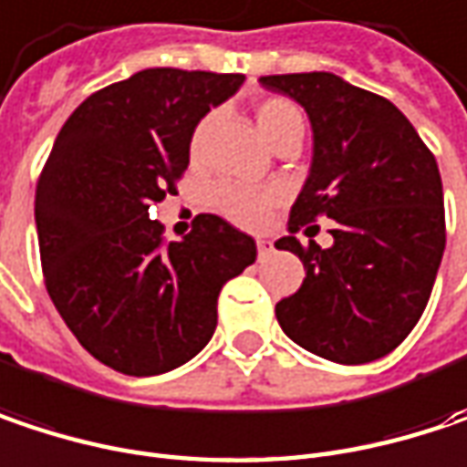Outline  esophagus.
Masks as SVG:
<instances>
[{
    "instance_id": "34e87169",
    "label": "esophagus",
    "mask_w": 467,
    "mask_h": 467,
    "mask_svg": "<svg viewBox=\"0 0 467 467\" xmlns=\"http://www.w3.org/2000/svg\"><path fill=\"white\" fill-rule=\"evenodd\" d=\"M270 251H273V243H270V240H256V254H259V259L270 256Z\"/></svg>"
}]
</instances>
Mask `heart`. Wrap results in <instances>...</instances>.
<instances>
[{
    "label": "heart",
    "mask_w": 467,
    "mask_h": 467,
    "mask_svg": "<svg viewBox=\"0 0 467 467\" xmlns=\"http://www.w3.org/2000/svg\"><path fill=\"white\" fill-rule=\"evenodd\" d=\"M254 119L259 133L275 149L299 144L305 136V117L299 107L285 99V96H265L254 107ZM213 114H205L197 119V125L190 133V157L197 162L205 151L208 130H211ZM213 205L216 211L230 219L237 227L256 230L267 222L277 205V192L273 190H251V187H237V184H222L213 192Z\"/></svg>",
    "instance_id": "b5f03b06"
}]
</instances>
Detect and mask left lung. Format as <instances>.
I'll use <instances>...</instances> for the list:
<instances>
[{"instance_id": "1", "label": "left lung", "mask_w": 467, "mask_h": 467, "mask_svg": "<svg viewBox=\"0 0 467 467\" xmlns=\"http://www.w3.org/2000/svg\"><path fill=\"white\" fill-rule=\"evenodd\" d=\"M262 85L299 101L316 139L288 237L275 243L302 259L305 283L277 302V323L320 358H382L417 326L444 256L436 157L388 99L334 74H273ZM323 215L335 219V245L302 246L293 234Z\"/></svg>"}]
</instances>
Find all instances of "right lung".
I'll use <instances>...</instances> for the list:
<instances>
[{
	"label": "right lung",
	"mask_w": 467,
	"mask_h": 467,
	"mask_svg": "<svg viewBox=\"0 0 467 467\" xmlns=\"http://www.w3.org/2000/svg\"><path fill=\"white\" fill-rule=\"evenodd\" d=\"M243 74L144 68L88 96L39 173L34 219L47 294L77 342L104 366L151 377L194 358L216 331L227 280L256 243L213 213L168 243L149 211L176 194L190 133Z\"/></svg>",
	"instance_id": "1"
}]
</instances>
